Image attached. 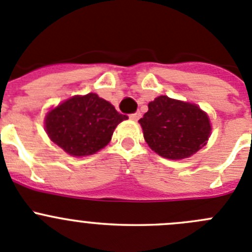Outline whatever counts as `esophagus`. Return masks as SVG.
<instances>
[{
    "mask_svg": "<svg viewBox=\"0 0 252 252\" xmlns=\"http://www.w3.org/2000/svg\"><path fill=\"white\" fill-rule=\"evenodd\" d=\"M140 117H142L140 112H135V113H133V114L129 115V118H130L131 121H138V119H139Z\"/></svg>",
    "mask_w": 252,
    "mask_h": 252,
    "instance_id": "obj_1",
    "label": "esophagus"
}]
</instances>
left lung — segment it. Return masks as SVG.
Segmentation results:
<instances>
[{"label": "left lung", "instance_id": "obj_1", "mask_svg": "<svg viewBox=\"0 0 252 252\" xmlns=\"http://www.w3.org/2000/svg\"><path fill=\"white\" fill-rule=\"evenodd\" d=\"M144 139L160 157L183 159L202 148L211 124L205 112L191 103L158 96L139 119Z\"/></svg>", "mask_w": 252, "mask_h": 252}]
</instances>
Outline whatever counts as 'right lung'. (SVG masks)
Here are the masks:
<instances>
[{"label": "right lung", "instance_id": "add662e5", "mask_svg": "<svg viewBox=\"0 0 252 252\" xmlns=\"http://www.w3.org/2000/svg\"><path fill=\"white\" fill-rule=\"evenodd\" d=\"M128 117L96 94L72 96L47 113L45 128L50 139L66 153L90 156L110 142L113 131Z\"/></svg>", "mask_w": 252, "mask_h": 252}]
</instances>
